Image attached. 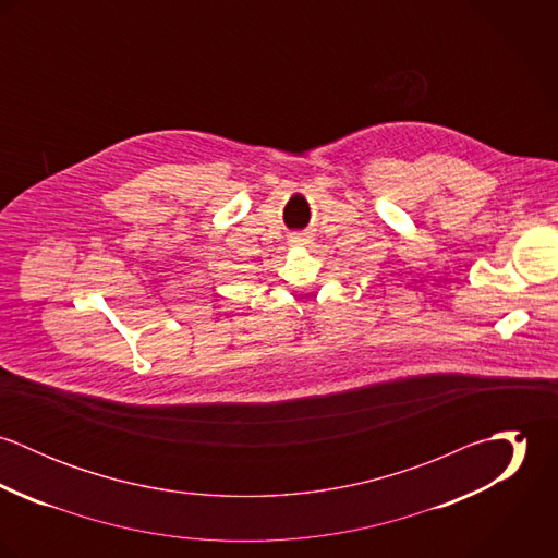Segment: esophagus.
<instances>
[{"label": "esophagus", "instance_id": "1", "mask_svg": "<svg viewBox=\"0 0 558 558\" xmlns=\"http://www.w3.org/2000/svg\"><path fill=\"white\" fill-rule=\"evenodd\" d=\"M307 234H301V232H299V234H292V236H290V242H292V244H307Z\"/></svg>", "mask_w": 558, "mask_h": 558}]
</instances>
